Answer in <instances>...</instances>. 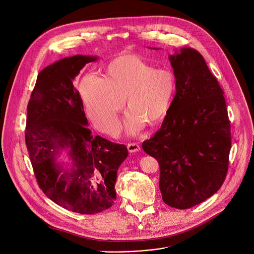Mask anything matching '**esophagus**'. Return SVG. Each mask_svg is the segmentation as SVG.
I'll list each match as a JSON object with an SVG mask.
<instances>
[{
  "label": "esophagus",
  "mask_w": 254,
  "mask_h": 254,
  "mask_svg": "<svg viewBox=\"0 0 254 254\" xmlns=\"http://www.w3.org/2000/svg\"><path fill=\"white\" fill-rule=\"evenodd\" d=\"M127 148H128V151L130 153H137L140 151V146L136 143H130L127 145Z\"/></svg>",
  "instance_id": "obj_1"
}]
</instances>
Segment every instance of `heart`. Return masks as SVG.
Returning <instances> with one entry per match:
<instances>
[{
  "label": "heart",
  "instance_id": "1",
  "mask_svg": "<svg viewBox=\"0 0 254 254\" xmlns=\"http://www.w3.org/2000/svg\"><path fill=\"white\" fill-rule=\"evenodd\" d=\"M80 94L89 118L107 133L119 129V112L125 105L124 126L130 135L156 125L169 114L176 93V79L169 69L155 66L137 55L120 56L108 63L104 78L85 75Z\"/></svg>",
  "mask_w": 254,
  "mask_h": 254
}]
</instances>
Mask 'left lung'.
<instances>
[{
    "label": "left lung",
    "instance_id": "8db88e82",
    "mask_svg": "<svg viewBox=\"0 0 254 254\" xmlns=\"http://www.w3.org/2000/svg\"><path fill=\"white\" fill-rule=\"evenodd\" d=\"M169 59L175 97L161 129L143 143V150L159 162L164 202L189 209L214 195L225 181L231 125L224 91L203 56L183 47Z\"/></svg>",
    "mask_w": 254,
    "mask_h": 254
}]
</instances>
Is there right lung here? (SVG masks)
I'll use <instances>...</instances> for the list:
<instances>
[{
    "label": "right lung",
    "mask_w": 254,
    "mask_h": 254,
    "mask_svg": "<svg viewBox=\"0 0 254 254\" xmlns=\"http://www.w3.org/2000/svg\"><path fill=\"white\" fill-rule=\"evenodd\" d=\"M97 56L66 57L44 68L27 105L25 143L39 187L57 205L83 215L102 212L116 200L117 171L125 145L93 137L73 85ZM63 151L69 162L59 160Z\"/></svg>",
    "instance_id": "add662e5"
}]
</instances>
